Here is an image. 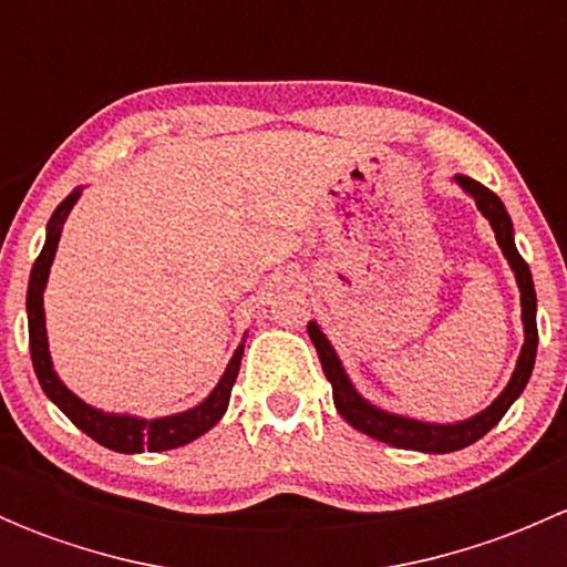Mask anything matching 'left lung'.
Here are the masks:
<instances>
[{
  "instance_id": "1",
  "label": "left lung",
  "mask_w": 567,
  "mask_h": 567,
  "mask_svg": "<svg viewBox=\"0 0 567 567\" xmlns=\"http://www.w3.org/2000/svg\"><path fill=\"white\" fill-rule=\"evenodd\" d=\"M455 181L466 188V194H472L477 208L483 210L485 219L491 221L496 233V244H499L502 251H505L507 262L516 271L518 290H522V318H524V348L522 357H518L516 370H513L511 384L505 386V392L483 411V414L472 416L466 422H455V425H431V422H416L409 420V416L390 414V411H381L375 405H370L362 394L348 381L346 370H342L340 359H337L334 348L329 346V340L323 337V331L318 329L316 320L307 323V331H310V340L316 342V351L320 364H323V373L331 384V398H334L337 411H340L342 420L348 425H353L357 431L368 433L370 439H379V442L392 444V447L400 450H420V453H455V450L468 447L477 439H483L496 422L505 416V411L511 409L513 400L524 392L527 386L532 368H535V353H537V323H535V285H532L529 266L524 262V257L518 255L516 244H513V225L511 216H507L505 205L496 197L491 188H485L483 183L472 181V177L458 175Z\"/></svg>"
}]
</instances>
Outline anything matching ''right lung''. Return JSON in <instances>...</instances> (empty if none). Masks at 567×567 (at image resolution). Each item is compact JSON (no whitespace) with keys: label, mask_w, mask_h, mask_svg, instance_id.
<instances>
[{"label":"right lung","mask_w":567,"mask_h":567,"mask_svg":"<svg viewBox=\"0 0 567 567\" xmlns=\"http://www.w3.org/2000/svg\"><path fill=\"white\" fill-rule=\"evenodd\" d=\"M79 199V192H73L71 197L62 199L56 205L54 216L49 221V233H45L43 251L38 255L35 266L30 274V290H27V316H30V353H32V368L43 386V392L60 405L62 414L79 427V431L87 433L90 439H95L104 447L114 450V453H142V450H151V453H162V450H175L181 444L194 442L197 436H203L205 431L216 425L221 420V414L227 411L230 403L233 384L238 379V370H241V357L244 346H238V351L233 353L230 364H227L225 375L219 379L216 390L197 405V409H188L183 414L164 416V420H136V416H117V414H104V411L93 409V405L82 403L60 379H56L54 368H51L49 357V342H45V318H43V288L45 279H49L51 260H54L56 244H60L62 221H65L68 210L73 208V203Z\"/></svg>","instance_id":"1"}]
</instances>
